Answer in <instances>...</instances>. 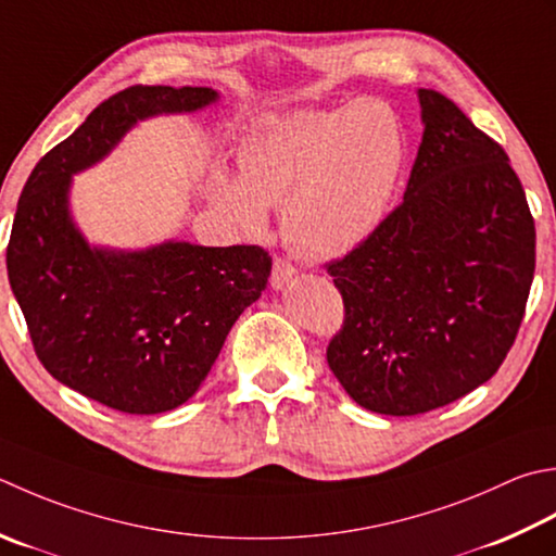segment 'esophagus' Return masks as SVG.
I'll return each instance as SVG.
<instances>
[{
	"label": "esophagus",
	"instance_id": "34e87169",
	"mask_svg": "<svg viewBox=\"0 0 556 556\" xmlns=\"http://www.w3.org/2000/svg\"><path fill=\"white\" fill-rule=\"evenodd\" d=\"M296 277V267H293L287 257H277L275 265H271V277H269V285L271 289H285L289 281H293Z\"/></svg>",
	"mask_w": 556,
	"mask_h": 556
}]
</instances>
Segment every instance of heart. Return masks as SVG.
Instances as JSON below:
<instances>
[{
	"mask_svg": "<svg viewBox=\"0 0 556 556\" xmlns=\"http://www.w3.org/2000/svg\"><path fill=\"white\" fill-rule=\"evenodd\" d=\"M402 156L397 115L383 101L267 117L238 149V180L216 176L214 202L253 233L265 228V210H285L291 253L330 263L383 222Z\"/></svg>",
	"mask_w": 556,
	"mask_h": 556,
	"instance_id": "1",
	"label": "heart"
}]
</instances>
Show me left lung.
Wrapping results in <instances>:
<instances>
[{"label":"left lung","mask_w":556,"mask_h":556,"mask_svg":"<svg viewBox=\"0 0 556 556\" xmlns=\"http://www.w3.org/2000/svg\"><path fill=\"white\" fill-rule=\"evenodd\" d=\"M424 135L405 198L328 267L344 323L328 364L350 397L412 417L480 388L516 342L535 222L502 144L419 89Z\"/></svg>","instance_id":"8db88e82"}]
</instances>
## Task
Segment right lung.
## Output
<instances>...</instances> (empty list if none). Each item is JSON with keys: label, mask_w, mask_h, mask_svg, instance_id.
Listing matches in <instances>:
<instances>
[{"label": "right lung", "mask_w": 556, "mask_h": 556, "mask_svg": "<svg viewBox=\"0 0 556 556\" xmlns=\"http://www.w3.org/2000/svg\"><path fill=\"white\" fill-rule=\"evenodd\" d=\"M216 98L206 86L117 91L36 163L18 198L7 271L33 350L60 383L127 415H159L198 393L238 315L265 291L271 257L260 245L182 241L91 248L72 222L70 182L137 119Z\"/></svg>", "instance_id": "add662e5"}]
</instances>
